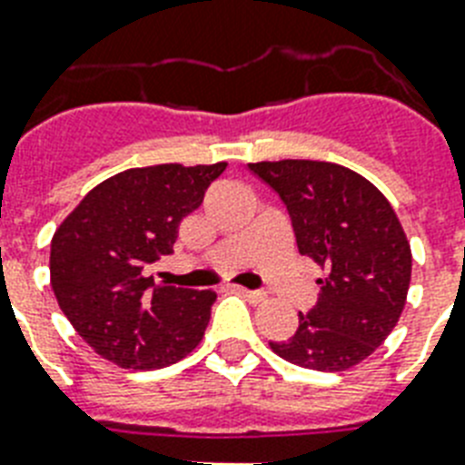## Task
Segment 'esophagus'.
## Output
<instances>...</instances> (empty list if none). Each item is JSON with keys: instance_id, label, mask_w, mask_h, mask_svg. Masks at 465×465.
Here are the masks:
<instances>
[{"instance_id": "1", "label": "esophagus", "mask_w": 465, "mask_h": 465, "mask_svg": "<svg viewBox=\"0 0 465 465\" xmlns=\"http://www.w3.org/2000/svg\"><path fill=\"white\" fill-rule=\"evenodd\" d=\"M233 292H239L241 297L248 299V302H251V304H261V302H265V294H262V292L246 290V287H233Z\"/></svg>"}]
</instances>
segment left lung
<instances>
[{"label": "left lung", "mask_w": 465, "mask_h": 465, "mask_svg": "<svg viewBox=\"0 0 465 465\" xmlns=\"http://www.w3.org/2000/svg\"><path fill=\"white\" fill-rule=\"evenodd\" d=\"M292 217L299 253L325 277L290 340L270 342L282 360L316 371H345L389 338L405 309L412 253L383 193L352 168L331 161L248 163Z\"/></svg>", "instance_id": "left-lung-1"}]
</instances>
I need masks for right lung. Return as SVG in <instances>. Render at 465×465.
<instances>
[{"mask_svg":"<svg viewBox=\"0 0 465 465\" xmlns=\"http://www.w3.org/2000/svg\"><path fill=\"white\" fill-rule=\"evenodd\" d=\"M219 163L127 168L98 183L50 243V284L82 340L123 369H161L200 345L212 290L154 284L144 268L173 253L178 224L224 173Z\"/></svg>","mask_w":465,"mask_h":465,"instance_id":"right-lung-1","label":"right lung"}]
</instances>
